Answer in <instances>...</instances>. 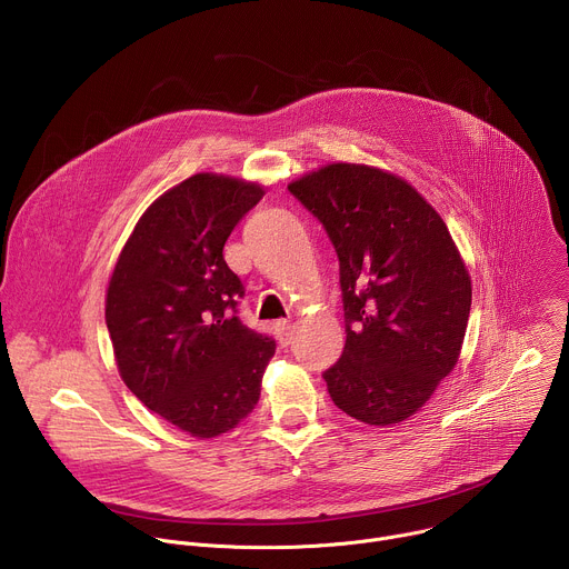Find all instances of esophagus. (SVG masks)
I'll list each match as a JSON object with an SVG mask.
<instances>
[{
  "label": "esophagus",
  "instance_id": "esophagus-1",
  "mask_svg": "<svg viewBox=\"0 0 569 569\" xmlns=\"http://www.w3.org/2000/svg\"><path fill=\"white\" fill-rule=\"evenodd\" d=\"M290 331H292V323L288 319H279L277 321V336H279L281 345L290 342Z\"/></svg>",
  "mask_w": 569,
  "mask_h": 569
}]
</instances>
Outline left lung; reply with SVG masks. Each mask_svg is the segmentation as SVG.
<instances>
[{"instance_id": "8db88e82", "label": "left lung", "mask_w": 569, "mask_h": 569, "mask_svg": "<svg viewBox=\"0 0 569 569\" xmlns=\"http://www.w3.org/2000/svg\"><path fill=\"white\" fill-rule=\"evenodd\" d=\"M340 259L347 345L323 371L333 402L367 426L417 415L455 369L472 299L435 207L402 178L336 161L288 184Z\"/></svg>"}]
</instances>
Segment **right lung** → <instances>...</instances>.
<instances>
[{
  "mask_svg": "<svg viewBox=\"0 0 569 569\" xmlns=\"http://www.w3.org/2000/svg\"><path fill=\"white\" fill-rule=\"evenodd\" d=\"M263 187L196 173L137 220L114 263L106 323L117 369L148 410L198 439L246 419L274 340L236 317L240 279L222 248Z\"/></svg>",
  "mask_w": 569,
  "mask_h": 569,
  "instance_id": "1",
  "label": "right lung"
}]
</instances>
